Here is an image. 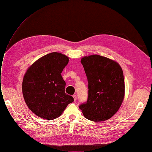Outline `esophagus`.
Segmentation results:
<instances>
[{
    "mask_svg": "<svg viewBox=\"0 0 152 152\" xmlns=\"http://www.w3.org/2000/svg\"><path fill=\"white\" fill-rule=\"evenodd\" d=\"M73 99H74V101H75H75L77 100V95L76 94H73Z\"/></svg>",
    "mask_w": 152,
    "mask_h": 152,
    "instance_id": "obj_1",
    "label": "esophagus"
}]
</instances>
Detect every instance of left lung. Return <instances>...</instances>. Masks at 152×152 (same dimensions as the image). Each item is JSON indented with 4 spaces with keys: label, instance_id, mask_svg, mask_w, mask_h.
Segmentation results:
<instances>
[{
    "label": "left lung",
    "instance_id": "8db88e82",
    "mask_svg": "<svg viewBox=\"0 0 152 152\" xmlns=\"http://www.w3.org/2000/svg\"><path fill=\"white\" fill-rule=\"evenodd\" d=\"M81 63L88 82V97L79 108L88 120H108L118 111L124 99L122 68L117 62L98 54L82 58Z\"/></svg>",
    "mask_w": 152,
    "mask_h": 152
}]
</instances>
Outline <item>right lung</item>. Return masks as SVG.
<instances>
[{
	"instance_id": "right-lung-1",
	"label": "right lung",
	"mask_w": 152,
	"mask_h": 152,
	"mask_svg": "<svg viewBox=\"0 0 152 152\" xmlns=\"http://www.w3.org/2000/svg\"><path fill=\"white\" fill-rule=\"evenodd\" d=\"M68 58L54 52L36 61L26 71L22 84L25 102L36 115L47 120L58 117L74 99L65 93L61 75Z\"/></svg>"
}]
</instances>
